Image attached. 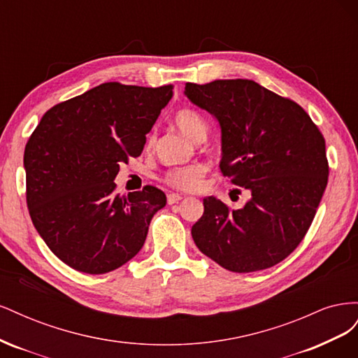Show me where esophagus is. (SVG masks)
Masks as SVG:
<instances>
[{
  "instance_id": "esophagus-1",
  "label": "esophagus",
  "mask_w": 358,
  "mask_h": 358,
  "mask_svg": "<svg viewBox=\"0 0 358 358\" xmlns=\"http://www.w3.org/2000/svg\"><path fill=\"white\" fill-rule=\"evenodd\" d=\"M180 200H182V196H180V194H176V192H171V194H169V196H167V203L170 206L179 203Z\"/></svg>"
}]
</instances>
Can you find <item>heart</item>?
<instances>
[{
  "label": "heart",
  "instance_id": "heart-1",
  "mask_svg": "<svg viewBox=\"0 0 358 358\" xmlns=\"http://www.w3.org/2000/svg\"><path fill=\"white\" fill-rule=\"evenodd\" d=\"M175 125L180 133L192 140H201L206 136V124L204 117L194 109H180L175 113ZM152 136H149V142ZM204 176V167L200 164H191L179 169H171L164 175V182L167 185L180 189V191H192L200 187Z\"/></svg>",
  "mask_w": 358,
  "mask_h": 358
}]
</instances>
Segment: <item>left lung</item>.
Instances as JSON below:
<instances>
[{"instance_id":"8db88e82","label":"left lung","mask_w":358,"mask_h":358,"mask_svg":"<svg viewBox=\"0 0 358 358\" xmlns=\"http://www.w3.org/2000/svg\"><path fill=\"white\" fill-rule=\"evenodd\" d=\"M185 95L220 122L222 175L251 192L236 210L203 199L194 242L236 273L280 263L308 233L326 191V140L297 103L254 80L187 83Z\"/></svg>"}]
</instances>
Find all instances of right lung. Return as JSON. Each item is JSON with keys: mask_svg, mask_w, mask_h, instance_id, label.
Here are the masks:
<instances>
[{"mask_svg": "<svg viewBox=\"0 0 358 358\" xmlns=\"http://www.w3.org/2000/svg\"><path fill=\"white\" fill-rule=\"evenodd\" d=\"M171 96L173 85L101 83L53 106L31 134L24 154L31 220L74 270L112 272L142 249L166 194L146 185L121 197L113 180L121 162L142 154Z\"/></svg>", "mask_w": 358, "mask_h": 358, "instance_id": "obj_1", "label": "right lung"}]
</instances>
